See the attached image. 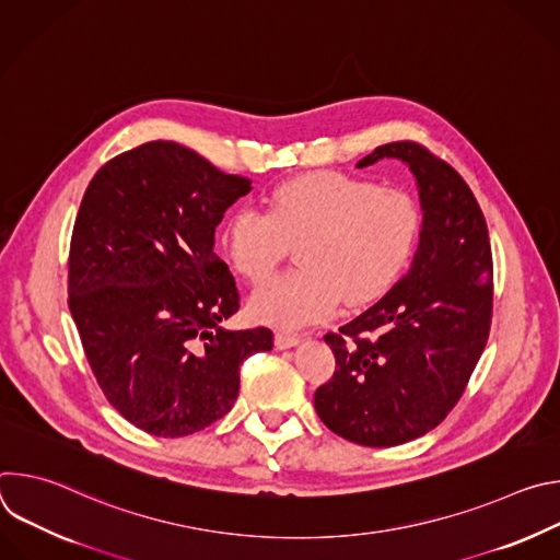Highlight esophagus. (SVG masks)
Here are the masks:
<instances>
[{
	"mask_svg": "<svg viewBox=\"0 0 560 560\" xmlns=\"http://www.w3.org/2000/svg\"><path fill=\"white\" fill-rule=\"evenodd\" d=\"M296 343H299V335L288 332V330H277V335H275V346H277L279 350L292 348V346H296Z\"/></svg>",
	"mask_w": 560,
	"mask_h": 560,
	"instance_id": "1",
	"label": "esophagus"
}]
</instances>
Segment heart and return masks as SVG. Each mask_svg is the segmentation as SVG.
<instances>
[{"label": "heart", "instance_id": "b5f03b06", "mask_svg": "<svg viewBox=\"0 0 560 560\" xmlns=\"http://www.w3.org/2000/svg\"><path fill=\"white\" fill-rule=\"evenodd\" d=\"M423 230L417 197L343 173L283 182L268 212L238 208L221 244L232 268L264 281L299 244L301 266L259 285L250 314L261 324L299 328L332 316L341 301L365 305L383 296L408 268Z\"/></svg>", "mask_w": 560, "mask_h": 560}]
</instances>
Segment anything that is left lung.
Instances as JSON below:
<instances>
[{
	"instance_id": "obj_1",
	"label": "left lung",
	"mask_w": 560,
	"mask_h": 560,
	"mask_svg": "<svg viewBox=\"0 0 560 560\" xmlns=\"http://www.w3.org/2000/svg\"><path fill=\"white\" fill-rule=\"evenodd\" d=\"M404 159L419 182L421 244L412 268L363 314L328 332L337 368L314 410L335 434L392 447L434 430L481 359L494 310V264L481 206L419 141H389L357 164Z\"/></svg>"
}]
</instances>
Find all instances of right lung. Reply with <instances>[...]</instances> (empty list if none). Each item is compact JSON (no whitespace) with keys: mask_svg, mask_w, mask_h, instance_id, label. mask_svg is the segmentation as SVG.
<instances>
[{"mask_svg":"<svg viewBox=\"0 0 560 560\" xmlns=\"http://www.w3.org/2000/svg\"><path fill=\"white\" fill-rule=\"evenodd\" d=\"M175 141L106 162L79 206L68 307L108 404L154 436H188L225 417L238 365L272 350V330H221L238 288L214 253L223 212L250 192Z\"/></svg>","mask_w":560,"mask_h":560,"instance_id":"right-lung-1","label":"right lung"}]
</instances>
